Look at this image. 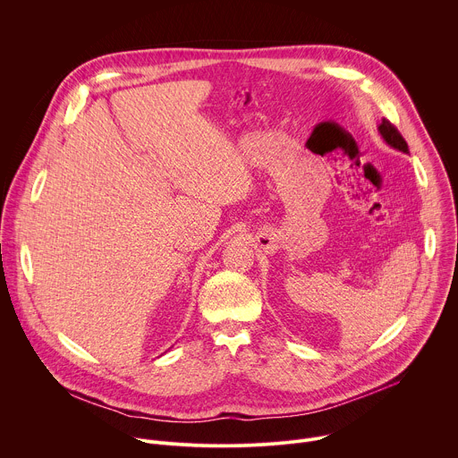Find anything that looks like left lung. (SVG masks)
Wrapping results in <instances>:
<instances>
[{
    "label": "left lung",
    "instance_id": "8db88e82",
    "mask_svg": "<svg viewBox=\"0 0 458 458\" xmlns=\"http://www.w3.org/2000/svg\"><path fill=\"white\" fill-rule=\"evenodd\" d=\"M378 130H380V134H382V138L386 140L387 145L408 154V143H406V140L403 138V134L399 132V128L394 123H389L387 119H382Z\"/></svg>",
    "mask_w": 458,
    "mask_h": 458
}]
</instances>
